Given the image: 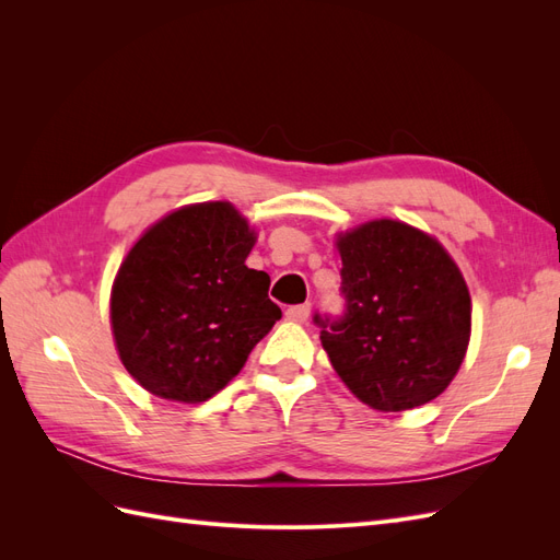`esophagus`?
<instances>
[{
    "label": "esophagus",
    "mask_w": 560,
    "mask_h": 560,
    "mask_svg": "<svg viewBox=\"0 0 560 560\" xmlns=\"http://www.w3.org/2000/svg\"><path fill=\"white\" fill-rule=\"evenodd\" d=\"M284 315H287V319H292V322H306L308 319V315H311V306L308 303H301V306H290L284 311Z\"/></svg>",
    "instance_id": "1"
}]
</instances>
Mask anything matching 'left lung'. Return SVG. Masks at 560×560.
Here are the masks:
<instances>
[{
  "label": "left lung",
  "instance_id": "8db88e82",
  "mask_svg": "<svg viewBox=\"0 0 560 560\" xmlns=\"http://www.w3.org/2000/svg\"><path fill=\"white\" fill-rule=\"evenodd\" d=\"M343 313H315L331 366L371 409L428 404L460 369L471 299L460 268L428 233L378 219L338 238Z\"/></svg>",
  "mask_w": 560,
  "mask_h": 560
}]
</instances>
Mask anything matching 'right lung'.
<instances>
[{
    "mask_svg": "<svg viewBox=\"0 0 560 560\" xmlns=\"http://www.w3.org/2000/svg\"><path fill=\"white\" fill-rule=\"evenodd\" d=\"M254 231L229 202L163 217L128 252L112 290V329L128 374L151 395H217L282 317L270 278L245 266Z\"/></svg>",
    "mask_w": 560,
    "mask_h": 560,
    "instance_id": "add662e5",
    "label": "right lung"
}]
</instances>
